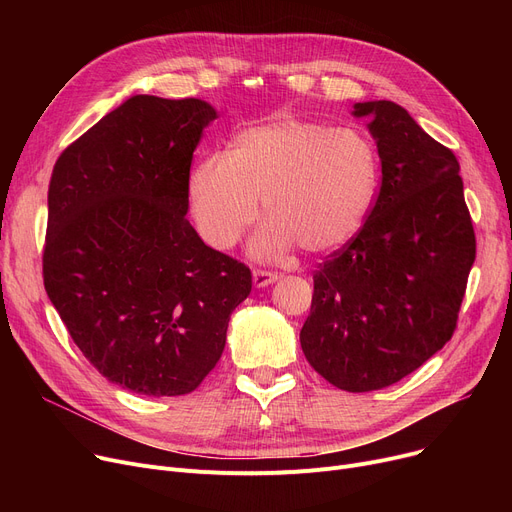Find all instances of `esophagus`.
I'll list each match as a JSON object with an SVG mask.
<instances>
[{"label":"esophagus","mask_w":512,"mask_h":512,"mask_svg":"<svg viewBox=\"0 0 512 512\" xmlns=\"http://www.w3.org/2000/svg\"><path fill=\"white\" fill-rule=\"evenodd\" d=\"M276 280H278V274H274V272H263V270H255V272H253V284H255V288H265V286L274 284Z\"/></svg>","instance_id":"1"}]
</instances>
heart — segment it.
<instances>
[{
    "mask_svg": "<svg viewBox=\"0 0 512 512\" xmlns=\"http://www.w3.org/2000/svg\"><path fill=\"white\" fill-rule=\"evenodd\" d=\"M380 186V155L359 128H332L288 112L240 130L230 153L201 159L188 180L199 234L228 249L259 213L255 257H282L294 247L328 255L363 228Z\"/></svg>",
    "mask_w": 512,
    "mask_h": 512,
    "instance_id": "b5f03b06",
    "label": "heart"
}]
</instances>
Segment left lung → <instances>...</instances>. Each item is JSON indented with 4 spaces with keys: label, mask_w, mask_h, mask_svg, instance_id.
<instances>
[{
    "label": "left lung",
    "mask_w": 512,
    "mask_h": 512,
    "mask_svg": "<svg viewBox=\"0 0 512 512\" xmlns=\"http://www.w3.org/2000/svg\"><path fill=\"white\" fill-rule=\"evenodd\" d=\"M378 145L382 186L361 232L313 276L301 348L346 392L407 378L452 338L475 261L461 166L394 101L353 105Z\"/></svg>",
    "instance_id": "left-lung-1"
}]
</instances>
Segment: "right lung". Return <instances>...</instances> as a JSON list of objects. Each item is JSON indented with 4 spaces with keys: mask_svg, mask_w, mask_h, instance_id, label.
I'll use <instances>...</instances> for the list:
<instances>
[{
    "mask_svg": "<svg viewBox=\"0 0 512 512\" xmlns=\"http://www.w3.org/2000/svg\"><path fill=\"white\" fill-rule=\"evenodd\" d=\"M201 99L132 95L56 161L43 282L103 378L143 396L193 392L220 361L247 265L207 247L184 215Z\"/></svg>",
    "mask_w": 512,
    "mask_h": 512,
    "instance_id": "obj_1",
    "label": "right lung"
}]
</instances>
